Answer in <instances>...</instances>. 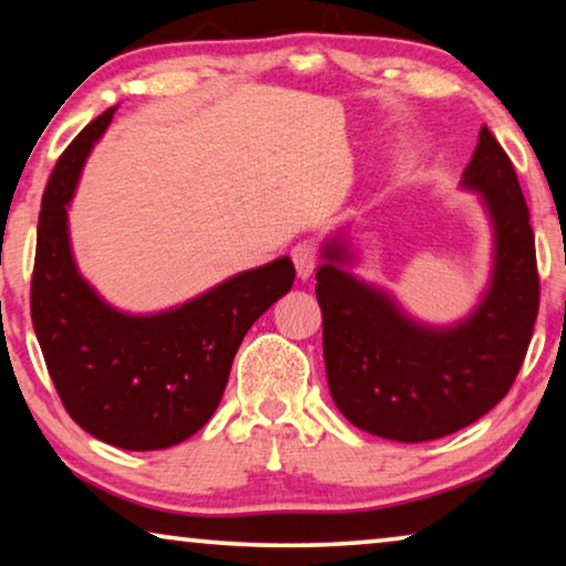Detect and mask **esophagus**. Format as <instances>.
Masks as SVG:
<instances>
[{
    "label": "esophagus",
    "mask_w": 566,
    "mask_h": 566,
    "mask_svg": "<svg viewBox=\"0 0 566 566\" xmlns=\"http://www.w3.org/2000/svg\"><path fill=\"white\" fill-rule=\"evenodd\" d=\"M291 258H293V263H295V271H298V277H303V281H306V277H311L313 268H316L318 248L313 245L311 240H303V242H298V245L291 250Z\"/></svg>",
    "instance_id": "1"
}]
</instances>
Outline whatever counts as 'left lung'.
Wrapping results in <instances>:
<instances>
[{
    "mask_svg": "<svg viewBox=\"0 0 566 566\" xmlns=\"http://www.w3.org/2000/svg\"><path fill=\"white\" fill-rule=\"evenodd\" d=\"M463 187L493 222V275L478 308L450 328L412 321L385 291L344 271L342 240L316 271L332 397L359 430L399 442L446 438L509 395L534 334L538 271L528 207L509 154L481 128Z\"/></svg>",
    "mask_w": 566,
    "mask_h": 566,
    "instance_id": "obj_1",
    "label": "left lung"
}]
</instances>
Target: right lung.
I'll list each match as a JSON object with an SVG mask.
<instances>
[{"label":"right lung","mask_w":566,"mask_h":566,"mask_svg":"<svg viewBox=\"0 0 566 566\" xmlns=\"http://www.w3.org/2000/svg\"><path fill=\"white\" fill-rule=\"evenodd\" d=\"M113 111L93 118L50 174L34 250L32 326L52 385L85 432L124 450H161L192 438L214 415L242 338L291 291L295 268L291 258H277L154 316L101 301L75 268L67 205Z\"/></svg>","instance_id":"right-lung-1"}]
</instances>
